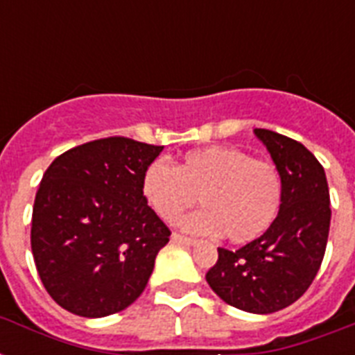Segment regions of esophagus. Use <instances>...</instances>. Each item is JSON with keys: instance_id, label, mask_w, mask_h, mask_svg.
Masks as SVG:
<instances>
[{"instance_id": "1", "label": "esophagus", "mask_w": 355, "mask_h": 355, "mask_svg": "<svg viewBox=\"0 0 355 355\" xmlns=\"http://www.w3.org/2000/svg\"><path fill=\"white\" fill-rule=\"evenodd\" d=\"M171 241L173 243H178V245H195V239H191V237L188 236H182V234H178V232H173L171 236Z\"/></svg>"}]
</instances>
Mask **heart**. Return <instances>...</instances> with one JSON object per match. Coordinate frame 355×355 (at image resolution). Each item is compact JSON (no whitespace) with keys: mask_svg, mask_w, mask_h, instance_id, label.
<instances>
[{"mask_svg":"<svg viewBox=\"0 0 355 355\" xmlns=\"http://www.w3.org/2000/svg\"><path fill=\"white\" fill-rule=\"evenodd\" d=\"M139 189L147 206L166 223H177L199 197L205 208L186 217L182 227L193 234H223L234 245L269 232L284 202L278 166L236 147L189 150L177 167L150 162Z\"/></svg>","mask_w":355,"mask_h":355,"instance_id":"b5f03b06","label":"heart"}]
</instances>
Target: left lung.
<instances>
[{
	"label": "left lung",
	"mask_w": 355,
	"mask_h": 355,
	"mask_svg": "<svg viewBox=\"0 0 355 355\" xmlns=\"http://www.w3.org/2000/svg\"><path fill=\"white\" fill-rule=\"evenodd\" d=\"M284 178V202L269 232L237 250L217 248L206 282L227 304L248 313H275L308 291L324 258L330 191L324 167L300 141L254 130Z\"/></svg>",
	"instance_id": "1"
}]
</instances>
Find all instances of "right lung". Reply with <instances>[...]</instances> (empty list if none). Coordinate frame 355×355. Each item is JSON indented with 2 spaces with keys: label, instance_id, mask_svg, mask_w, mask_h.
<instances>
[{
  "label": "right lung",
  "instance_id": "add662e5",
  "mask_svg": "<svg viewBox=\"0 0 355 355\" xmlns=\"http://www.w3.org/2000/svg\"><path fill=\"white\" fill-rule=\"evenodd\" d=\"M162 149L110 136L66 150L44 173L31 248L46 291L69 313L107 317L144 293L171 236L139 189Z\"/></svg>",
  "mask_w": 355,
  "mask_h": 355
}]
</instances>
